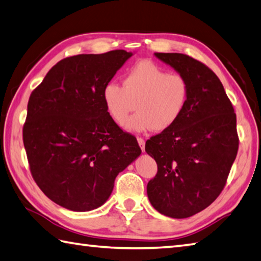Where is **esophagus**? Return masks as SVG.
<instances>
[{
    "label": "esophagus",
    "instance_id": "obj_1",
    "mask_svg": "<svg viewBox=\"0 0 261 261\" xmlns=\"http://www.w3.org/2000/svg\"><path fill=\"white\" fill-rule=\"evenodd\" d=\"M137 142H139V145L141 147V150L144 152V150H145V141L142 139V137H137Z\"/></svg>",
    "mask_w": 261,
    "mask_h": 261
}]
</instances>
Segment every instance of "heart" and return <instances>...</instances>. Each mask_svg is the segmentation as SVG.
Segmentation results:
<instances>
[{"mask_svg": "<svg viewBox=\"0 0 261 261\" xmlns=\"http://www.w3.org/2000/svg\"><path fill=\"white\" fill-rule=\"evenodd\" d=\"M189 96L184 76L168 73L151 60L133 65L122 78V86L110 82L102 90L108 114L118 125H124L136 108L137 112L126 125L135 133L169 129L183 115Z\"/></svg>", "mask_w": 261, "mask_h": 261, "instance_id": "heart-1", "label": "heart"}]
</instances>
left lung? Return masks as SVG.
I'll list each match as a JSON object with an SVG mask.
<instances>
[{"label":"left lung","instance_id":"1","mask_svg":"<svg viewBox=\"0 0 261 261\" xmlns=\"http://www.w3.org/2000/svg\"><path fill=\"white\" fill-rule=\"evenodd\" d=\"M189 83L183 115L169 129L146 141L145 151L158 165L146 186L156 211L188 218L217 199L237 158V115L216 73L181 53H154Z\"/></svg>","mask_w":261,"mask_h":261}]
</instances>
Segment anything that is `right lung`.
Wrapping results in <instances>:
<instances>
[{
    "mask_svg": "<svg viewBox=\"0 0 261 261\" xmlns=\"http://www.w3.org/2000/svg\"><path fill=\"white\" fill-rule=\"evenodd\" d=\"M132 56L116 50L63 59L29 97L22 137L33 178L63 208L101 207L117 175L141 155L135 137L118 127L102 99L103 87Z\"/></svg>",
    "mask_w": 261,
    "mask_h": 261,
    "instance_id": "1",
    "label": "right lung"
}]
</instances>
